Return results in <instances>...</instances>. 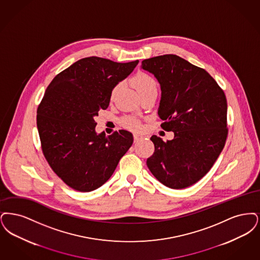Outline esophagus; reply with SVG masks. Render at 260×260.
Instances as JSON below:
<instances>
[{"mask_svg":"<svg viewBox=\"0 0 260 260\" xmlns=\"http://www.w3.org/2000/svg\"><path fill=\"white\" fill-rule=\"evenodd\" d=\"M143 138H144V137H143V136L142 135H139V134H135V135H134V142H135V143H138V142H139L140 140H142Z\"/></svg>","mask_w":260,"mask_h":260,"instance_id":"esophagus-1","label":"esophagus"}]
</instances>
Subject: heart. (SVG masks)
<instances>
[{"mask_svg": "<svg viewBox=\"0 0 260 260\" xmlns=\"http://www.w3.org/2000/svg\"><path fill=\"white\" fill-rule=\"evenodd\" d=\"M131 84L133 85V87L139 93L140 96L153 92V91H157V83L155 79H153L150 75L144 72H139L138 74H136L131 79ZM119 88H120V84H116L111 91L112 100L116 96ZM121 124L123 125V127L126 129H129L131 131H138L142 127L141 122L138 119H136L135 117H131V116H126L124 118H122Z\"/></svg>", "mask_w": 260, "mask_h": 260, "instance_id": "1", "label": "heart"}]
</instances>
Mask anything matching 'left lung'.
I'll list each match as a JSON object with an SVG mask.
<instances>
[{"label": "left lung", "instance_id": "8db88e82", "mask_svg": "<svg viewBox=\"0 0 260 260\" xmlns=\"http://www.w3.org/2000/svg\"><path fill=\"white\" fill-rule=\"evenodd\" d=\"M142 69L158 80L161 127L175 135L167 142L150 138L154 152L147 167L170 188L188 187L211 170L225 145V94L207 71L178 55L146 59Z\"/></svg>", "mask_w": 260, "mask_h": 260}]
</instances>
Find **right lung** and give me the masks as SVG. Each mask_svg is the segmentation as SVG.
I'll use <instances>...</instances> for the list:
<instances>
[{
  "instance_id": "add662e5",
  "label": "right lung",
  "mask_w": 260,
  "mask_h": 260,
  "mask_svg": "<svg viewBox=\"0 0 260 260\" xmlns=\"http://www.w3.org/2000/svg\"><path fill=\"white\" fill-rule=\"evenodd\" d=\"M138 63L82 58L47 86L37 111L42 149L51 169L73 189L89 192L102 186L132 146L133 135L126 130L97 134L94 118L109 107L111 91Z\"/></svg>"
}]
</instances>
